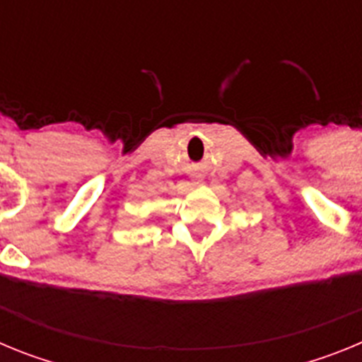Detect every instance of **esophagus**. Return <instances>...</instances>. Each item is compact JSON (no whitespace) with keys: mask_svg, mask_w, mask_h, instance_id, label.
Segmentation results:
<instances>
[{"mask_svg":"<svg viewBox=\"0 0 362 362\" xmlns=\"http://www.w3.org/2000/svg\"><path fill=\"white\" fill-rule=\"evenodd\" d=\"M197 181H203V175H197Z\"/></svg>","mask_w":362,"mask_h":362,"instance_id":"34e87169","label":"esophagus"}]
</instances>
